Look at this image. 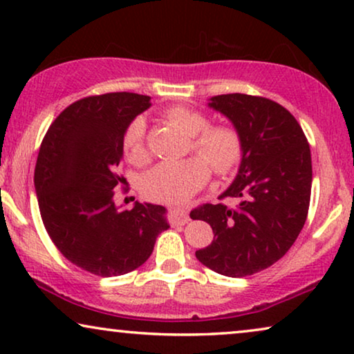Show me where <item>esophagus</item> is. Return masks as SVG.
Listing matches in <instances>:
<instances>
[{
    "label": "esophagus",
    "mask_w": 354,
    "mask_h": 354,
    "mask_svg": "<svg viewBox=\"0 0 354 354\" xmlns=\"http://www.w3.org/2000/svg\"><path fill=\"white\" fill-rule=\"evenodd\" d=\"M169 221H171V224L183 225L190 221V217H188L187 212L182 209H171L169 211Z\"/></svg>",
    "instance_id": "1"
}]
</instances>
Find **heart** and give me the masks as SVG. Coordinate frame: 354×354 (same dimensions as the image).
Returning <instances> with one entry per match:
<instances>
[{
  "mask_svg": "<svg viewBox=\"0 0 354 354\" xmlns=\"http://www.w3.org/2000/svg\"><path fill=\"white\" fill-rule=\"evenodd\" d=\"M166 118L183 133L192 137L190 149L201 158L193 156L183 161H162L145 174L143 193L149 200L167 205H180L195 195L209 178L210 164L216 174H227L241 156V140L230 125H211L209 118L188 106H172ZM124 153L132 164L148 162L147 122L142 115L127 125L124 133Z\"/></svg>",
  "mask_w": 354,
  "mask_h": 354,
  "instance_id": "heart-1",
  "label": "heart"
}]
</instances>
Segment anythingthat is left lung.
<instances>
[{
  "mask_svg": "<svg viewBox=\"0 0 354 354\" xmlns=\"http://www.w3.org/2000/svg\"><path fill=\"white\" fill-rule=\"evenodd\" d=\"M209 108L234 124L241 140V162L224 203L190 212L214 232L209 246L196 251L206 268L227 277L268 269L292 248L308 217L311 200V149L298 120L263 96H212Z\"/></svg>",
  "mask_w": 354,
  "mask_h": 354,
  "instance_id": "8db88e82",
  "label": "left lung"
}]
</instances>
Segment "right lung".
<instances>
[{
	"mask_svg": "<svg viewBox=\"0 0 354 354\" xmlns=\"http://www.w3.org/2000/svg\"><path fill=\"white\" fill-rule=\"evenodd\" d=\"M149 96L118 91L86 96L62 111L43 138L35 192L45 229L66 259L100 277L132 272L169 229L166 207L115 206L127 125L147 111Z\"/></svg>",
	"mask_w": 354,
	"mask_h": 354,
	"instance_id": "1",
	"label": "right lung"
}]
</instances>
